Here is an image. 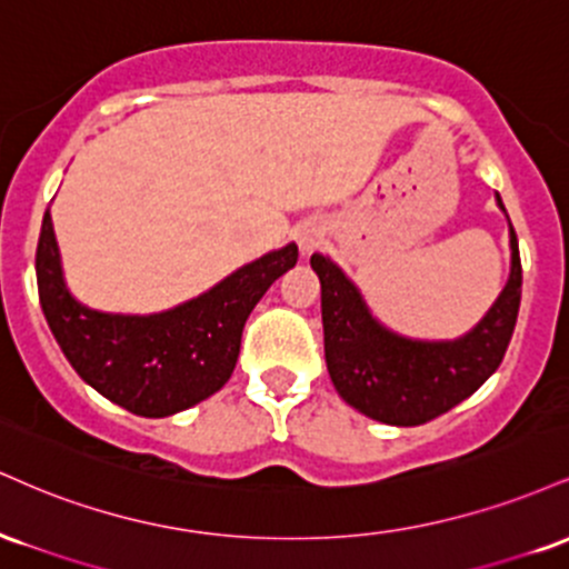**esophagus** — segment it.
<instances>
[{
  "instance_id": "esophagus-1",
  "label": "esophagus",
  "mask_w": 569,
  "mask_h": 569,
  "mask_svg": "<svg viewBox=\"0 0 569 569\" xmlns=\"http://www.w3.org/2000/svg\"><path fill=\"white\" fill-rule=\"evenodd\" d=\"M297 240H299V248H302V253H310L321 246V232H318L316 227H305V230H299Z\"/></svg>"
}]
</instances>
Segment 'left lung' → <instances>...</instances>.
Returning a JSON list of instances; mask_svg holds the SVG:
<instances>
[{
	"label": "left lung",
	"mask_w": 569,
	"mask_h": 569,
	"mask_svg": "<svg viewBox=\"0 0 569 569\" xmlns=\"http://www.w3.org/2000/svg\"><path fill=\"white\" fill-rule=\"evenodd\" d=\"M498 206L502 200L498 194ZM506 211V208H502ZM321 280L326 367L337 393L371 420L422 426L485 385L511 342L521 302L519 240L511 227V276L489 312L466 337L422 342L398 337L377 321L331 259L312 253Z\"/></svg>",
	"instance_id": "left-lung-1"
}]
</instances>
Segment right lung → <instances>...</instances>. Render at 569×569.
Returning <instances> with one entry per match:
<instances>
[{"mask_svg":"<svg viewBox=\"0 0 569 569\" xmlns=\"http://www.w3.org/2000/svg\"><path fill=\"white\" fill-rule=\"evenodd\" d=\"M297 257V246L289 243L173 310L114 316L71 297L61 276L53 219L44 211L37 243L39 305L67 361L90 388L133 415L168 417L230 380L246 318Z\"/></svg>","mask_w":569,"mask_h":569,"instance_id":"1","label":"right lung"}]
</instances>
